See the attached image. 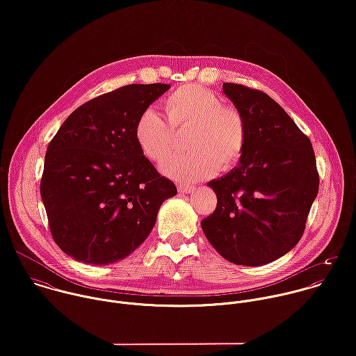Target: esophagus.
<instances>
[{
	"instance_id": "1",
	"label": "esophagus",
	"mask_w": 356,
	"mask_h": 356,
	"mask_svg": "<svg viewBox=\"0 0 356 356\" xmlns=\"http://www.w3.org/2000/svg\"><path fill=\"white\" fill-rule=\"evenodd\" d=\"M177 188H179V191L181 194H190V193H193L195 190L194 186H188V184H179Z\"/></svg>"
}]
</instances>
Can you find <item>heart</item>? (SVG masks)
Returning <instances> with one entry per match:
<instances>
[{
  "label": "heart",
  "instance_id": "b5f03b06",
  "mask_svg": "<svg viewBox=\"0 0 356 356\" xmlns=\"http://www.w3.org/2000/svg\"><path fill=\"white\" fill-rule=\"evenodd\" d=\"M162 107L168 124L154 110L142 111L134 125V138L140 154L162 165L175 147V134L188 131L184 155L170 158L162 168L175 180L193 181L228 172L242 159L248 142L243 114L224 106L220 95L200 84H183L168 94Z\"/></svg>",
  "mask_w": 356,
  "mask_h": 356
}]
</instances>
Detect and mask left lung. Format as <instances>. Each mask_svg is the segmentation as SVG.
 <instances>
[{"mask_svg":"<svg viewBox=\"0 0 356 356\" xmlns=\"http://www.w3.org/2000/svg\"><path fill=\"white\" fill-rule=\"evenodd\" d=\"M243 114L248 142L236 168L209 186L217 209L201 221L222 258L243 266L270 264L300 241L320 177L312 142L264 91L224 83Z\"/></svg>","mask_w":356,"mask_h":356,"instance_id":"8db88e82","label":"left lung"}]
</instances>
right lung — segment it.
<instances>
[{
    "label": "right lung",
    "instance_id": "add662e5",
    "mask_svg": "<svg viewBox=\"0 0 356 356\" xmlns=\"http://www.w3.org/2000/svg\"><path fill=\"white\" fill-rule=\"evenodd\" d=\"M169 88L129 84L98 95L50 140L40 195L55 242L77 262L110 265L131 255L176 195L134 138L138 115Z\"/></svg>",
    "mask_w": 356,
    "mask_h": 356
}]
</instances>
